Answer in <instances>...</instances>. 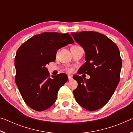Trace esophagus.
I'll use <instances>...</instances> for the list:
<instances>
[{
  "instance_id": "34e87169",
  "label": "esophagus",
  "mask_w": 133,
  "mask_h": 133,
  "mask_svg": "<svg viewBox=\"0 0 133 133\" xmlns=\"http://www.w3.org/2000/svg\"><path fill=\"white\" fill-rule=\"evenodd\" d=\"M68 78H69V80H71L72 78H73L71 75H68Z\"/></svg>"
}]
</instances>
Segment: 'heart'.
Instances as JSON below:
<instances>
[{
    "label": "heart",
    "instance_id": "heart-1",
    "mask_svg": "<svg viewBox=\"0 0 133 133\" xmlns=\"http://www.w3.org/2000/svg\"><path fill=\"white\" fill-rule=\"evenodd\" d=\"M69 71H70V70H69Z\"/></svg>",
    "mask_w": 133,
    "mask_h": 133
}]
</instances>
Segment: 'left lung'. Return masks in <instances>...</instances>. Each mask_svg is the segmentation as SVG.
Listing matches in <instances>:
<instances>
[{
  "label": "left lung",
  "instance_id": "1",
  "mask_svg": "<svg viewBox=\"0 0 133 133\" xmlns=\"http://www.w3.org/2000/svg\"><path fill=\"white\" fill-rule=\"evenodd\" d=\"M71 35L85 51L86 62L78 73L90 76L89 79H84L74 76L78 85L73 93L80 106L94 111L107 104L120 82L122 66L120 51L111 40L102 33L90 31Z\"/></svg>",
  "mask_w": 133,
  "mask_h": 133
}]
</instances>
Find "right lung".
<instances>
[{
  "label": "right lung",
  "instance_id": "obj_1",
  "mask_svg": "<svg viewBox=\"0 0 133 133\" xmlns=\"http://www.w3.org/2000/svg\"><path fill=\"white\" fill-rule=\"evenodd\" d=\"M73 43L69 33L44 32L31 37L18 49L15 58V82L31 109L44 111L55 103L58 91L68 77L61 73L50 77L46 66L55 61L58 49Z\"/></svg>",
  "mask_w": 133,
  "mask_h": 133
}]
</instances>
